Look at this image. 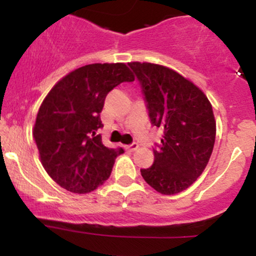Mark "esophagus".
Here are the masks:
<instances>
[{
  "mask_svg": "<svg viewBox=\"0 0 256 256\" xmlns=\"http://www.w3.org/2000/svg\"><path fill=\"white\" fill-rule=\"evenodd\" d=\"M125 149L128 152H136L138 149V144H137V143H131V144L125 146Z\"/></svg>",
  "mask_w": 256,
  "mask_h": 256,
  "instance_id": "obj_1",
  "label": "esophagus"
}]
</instances>
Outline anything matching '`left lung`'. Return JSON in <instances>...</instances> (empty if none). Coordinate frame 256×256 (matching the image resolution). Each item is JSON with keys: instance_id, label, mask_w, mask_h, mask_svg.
Wrapping results in <instances>:
<instances>
[{"instance_id": "obj_1", "label": "left lung", "mask_w": 256, "mask_h": 256, "mask_svg": "<svg viewBox=\"0 0 256 256\" xmlns=\"http://www.w3.org/2000/svg\"><path fill=\"white\" fill-rule=\"evenodd\" d=\"M142 86L152 125L164 130L154 164L140 170L144 180L162 195L189 188L210 161L216 119L204 91L168 67L130 62Z\"/></svg>"}]
</instances>
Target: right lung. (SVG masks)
Instances as JSON below:
<instances>
[{
  "mask_svg": "<svg viewBox=\"0 0 256 256\" xmlns=\"http://www.w3.org/2000/svg\"><path fill=\"white\" fill-rule=\"evenodd\" d=\"M134 77L125 64H91L58 80L37 113L34 138L40 162L64 189L86 194L110 178L122 148H107L98 128L107 94Z\"/></svg>",
  "mask_w": 256,
  "mask_h": 256,
  "instance_id": "1",
  "label": "right lung"
}]
</instances>
